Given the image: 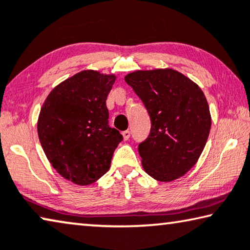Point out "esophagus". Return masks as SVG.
Masks as SVG:
<instances>
[{
    "label": "esophagus",
    "instance_id": "34e87169",
    "mask_svg": "<svg viewBox=\"0 0 250 250\" xmlns=\"http://www.w3.org/2000/svg\"><path fill=\"white\" fill-rule=\"evenodd\" d=\"M123 137H124V140H125V141L129 140V137H130V132H129L128 129H127V130H124V132H123Z\"/></svg>",
    "mask_w": 250,
    "mask_h": 250
}]
</instances>
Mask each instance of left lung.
I'll return each mask as SVG.
<instances>
[{
	"label": "left lung",
	"mask_w": 250,
	"mask_h": 250,
	"mask_svg": "<svg viewBox=\"0 0 250 250\" xmlns=\"http://www.w3.org/2000/svg\"><path fill=\"white\" fill-rule=\"evenodd\" d=\"M125 82L151 118L148 136L138 145L145 172L161 182L184 175L197 163L210 133L209 105L201 88L173 69L137 70Z\"/></svg>",
	"instance_id": "1"
}]
</instances>
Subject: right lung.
I'll list each match as a JSON object with an SVG mask.
<instances>
[{"label": "right lung", "instance_id": "1", "mask_svg": "<svg viewBox=\"0 0 250 250\" xmlns=\"http://www.w3.org/2000/svg\"><path fill=\"white\" fill-rule=\"evenodd\" d=\"M116 77L83 70L53 88L40 110L38 135L53 168L78 186L110 167L123 135L108 125L106 99Z\"/></svg>", "mask_w": 250, "mask_h": 250}]
</instances>
